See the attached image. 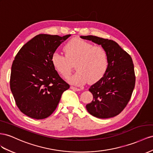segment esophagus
<instances>
[{
	"mask_svg": "<svg viewBox=\"0 0 153 153\" xmlns=\"http://www.w3.org/2000/svg\"><path fill=\"white\" fill-rule=\"evenodd\" d=\"M70 88H71L73 90H74V91H80L81 90V89L75 88V87H73V86H71V87H70Z\"/></svg>",
	"mask_w": 153,
	"mask_h": 153,
	"instance_id": "obj_1",
	"label": "esophagus"
}]
</instances>
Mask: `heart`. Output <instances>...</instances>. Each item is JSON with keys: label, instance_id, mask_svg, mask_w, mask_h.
Masks as SVG:
<instances>
[{"label": "heart", "instance_id": "obj_1", "mask_svg": "<svg viewBox=\"0 0 153 153\" xmlns=\"http://www.w3.org/2000/svg\"><path fill=\"white\" fill-rule=\"evenodd\" d=\"M65 56L55 52L51 56L53 67L60 75L67 77L75 64L77 71L68 78L73 84L81 85L87 82L93 84L104 76L108 68V55L100 46H94L85 40L73 39L65 45Z\"/></svg>", "mask_w": 153, "mask_h": 153}]
</instances>
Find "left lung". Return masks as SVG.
<instances>
[{
	"mask_svg": "<svg viewBox=\"0 0 153 153\" xmlns=\"http://www.w3.org/2000/svg\"><path fill=\"white\" fill-rule=\"evenodd\" d=\"M91 40L106 51L108 68L101 79L90 87L93 101L86 105L88 112L99 118L117 116L129 102L135 86L136 77L131 56L112 40L96 36H81Z\"/></svg>",
	"mask_w": 153,
	"mask_h": 153,
	"instance_id": "left-lung-1",
	"label": "left lung"
}]
</instances>
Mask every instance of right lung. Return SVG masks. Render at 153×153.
I'll return each mask as SVG.
<instances>
[{
	"mask_svg": "<svg viewBox=\"0 0 153 153\" xmlns=\"http://www.w3.org/2000/svg\"><path fill=\"white\" fill-rule=\"evenodd\" d=\"M70 36L38 35L24 44L15 56L10 89L18 108L27 117L39 120L50 116L62 94L69 88L53 67L51 59Z\"/></svg>",
	"mask_w": 153,
	"mask_h": 153,
	"instance_id": "right-lung-1",
	"label": "right lung"
}]
</instances>
